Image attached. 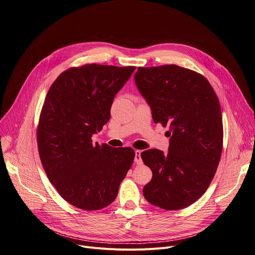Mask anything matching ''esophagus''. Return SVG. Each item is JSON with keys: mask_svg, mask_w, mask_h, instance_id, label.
<instances>
[{"mask_svg": "<svg viewBox=\"0 0 255 255\" xmlns=\"http://www.w3.org/2000/svg\"><path fill=\"white\" fill-rule=\"evenodd\" d=\"M140 154H141V151H139V150H136V151H135L134 162H135L137 165H140V164H142V160H141Z\"/></svg>", "mask_w": 255, "mask_h": 255, "instance_id": "esophagus-1", "label": "esophagus"}]
</instances>
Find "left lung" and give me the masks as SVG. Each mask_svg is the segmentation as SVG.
<instances>
[{"label":"left lung","mask_w":255,"mask_h":255,"mask_svg":"<svg viewBox=\"0 0 255 255\" xmlns=\"http://www.w3.org/2000/svg\"><path fill=\"white\" fill-rule=\"evenodd\" d=\"M138 91L151 106L155 123L168 126V153L150 149L140 156L152 170L143 187L148 202L180 210L202 196L215 176L223 144L220 103L208 79L177 65L138 67Z\"/></svg>","instance_id":"8db88e82"}]
</instances>
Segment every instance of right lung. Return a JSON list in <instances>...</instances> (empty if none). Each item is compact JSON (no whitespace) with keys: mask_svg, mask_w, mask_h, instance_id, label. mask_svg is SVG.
Segmentation results:
<instances>
[{"mask_svg":"<svg viewBox=\"0 0 255 255\" xmlns=\"http://www.w3.org/2000/svg\"><path fill=\"white\" fill-rule=\"evenodd\" d=\"M134 70L98 64L72 67L47 92L37 127L40 160L59 194L78 209L111 205L134 160L129 146L92 140L110 121L114 98Z\"/></svg>","mask_w":255,"mask_h":255,"instance_id":"add662e5","label":"right lung"}]
</instances>
